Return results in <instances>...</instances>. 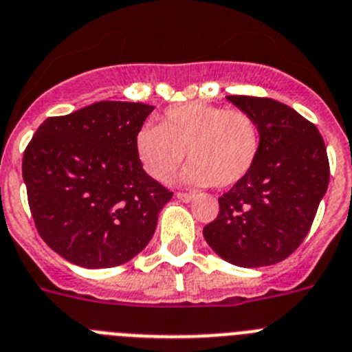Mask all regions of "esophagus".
<instances>
[{
    "mask_svg": "<svg viewBox=\"0 0 352 352\" xmlns=\"http://www.w3.org/2000/svg\"><path fill=\"white\" fill-rule=\"evenodd\" d=\"M177 199H180V201H186V204H188V201H191V199H195V195H192V192H177Z\"/></svg>",
    "mask_w": 352,
    "mask_h": 352,
    "instance_id": "34e87169",
    "label": "esophagus"
}]
</instances>
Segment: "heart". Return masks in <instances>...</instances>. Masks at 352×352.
Wrapping results in <instances>:
<instances>
[{
    "mask_svg": "<svg viewBox=\"0 0 352 352\" xmlns=\"http://www.w3.org/2000/svg\"><path fill=\"white\" fill-rule=\"evenodd\" d=\"M135 147L153 179H168L188 151L191 163L182 173L184 182L231 188L254 166L261 151V129L243 110L184 103L166 110L161 124L142 126Z\"/></svg>",
    "mask_w": 352,
    "mask_h": 352,
    "instance_id": "obj_1",
    "label": "heart"
}]
</instances>
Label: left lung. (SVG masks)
I'll list each match as a JSON object with an SVG mask.
<instances>
[{
	"instance_id": "1",
	"label": "left lung",
	"mask_w": 352,
	"mask_h": 352,
	"mask_svg": "<svg viewBox=\"0 0 352 352\" xmlns=\"http://www.w3.org/2000/svg\"><path fill=\"white\" fill-rule=\"evenodd\" d=\"M261 129L254 166L219 198V214L204 228L212 251L242 268L286 259L303 242L330 182L318 128L272 98L226 96Z\"/></svg>"
}]
</instances>
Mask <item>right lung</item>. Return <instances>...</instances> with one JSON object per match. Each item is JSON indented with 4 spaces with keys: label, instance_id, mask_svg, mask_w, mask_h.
Instances as JSON below:
<instances>
[{
    "label": "right lung",
    "instance_id": "obj_1",
    "mask_svg": "<svg viewBox=\"0 0 352 352\" xmlns=\"http://www.w3.org/2000/svg\"><path fill=\"white\" fill-rule=\"evenodd\" d=\"M153 105L98 101L49 117L24 151L22 179L43 242L82 268L122 265L144 251L172 192L138 160Z\"/></svg>",
    "mask_w": 352,
    "mask_h": 352
}]
</instances>
